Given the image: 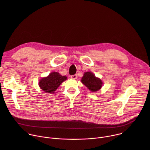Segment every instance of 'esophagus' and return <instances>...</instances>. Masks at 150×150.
I'll use <instances>...</instances> for the list:
<instances>
[{
  "label": "esophagus",
  "mask_w": 150,
  "mask_h": 150,
  "mask_svg": "<svg viewBox=\"0 0 150 150\" xmlns=\"http://www.w3.org/2000/svg\"><path fill=\"white\" fill-rule=\"evenodd\" d=\"M77 75H71L70 77L71 79H75L77 78Z\"/></svg>",
  "instance_id": "obj_1"
}]
</instances>
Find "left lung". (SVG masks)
Wrapping results in <instances>:
<instances>
[{
    "instance_id": "1",
    "label": "left lung",
    "mask_w": 150,
    "mask_h": 150,
    "mask_svg": "<svg viewBox=\"0 0 150 150\" xmlns=\"http://www.w3.org/2000/svg\"><path fill=\"white\" fill-rule=\"evenodd\" d=\"M81 82L92 92L100 90L103 85L101 80L97 78L94 74L91 72H85L84 73L81 79Z\"/></svg>"
}]
</instances>
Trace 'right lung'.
<instances>
[{
	"instance_id": "1",
	"label": "right lung",
	"mask_w": 150,
	"mask_h": 150,
	"mask_svg": "<svg viewBox=\"0 0 150 150\" xmlns=\"http://www.w3.org/2000/svg\"><path fill=\"white\" fill-rule=\"evenodd\" d=\"M67 79L66 76H62L56 72H52L47 77L41 78L38 85L40 88L45 93L53 94L59 85Z\"/></svg>"
}]
</instances>
